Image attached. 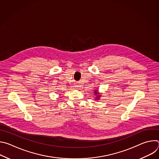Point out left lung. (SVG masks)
<instances>
[{"label":"left lung","instance_id":"left-lung-1","mask_svg":"<svg viewBox=\"0 0 159 159\" xmlns=\"http://www.w3.org/2000/svg\"><path fill=\"white\" fill-rule=\"evenodd\" d=\"M98 90H95V91H94V94L96 96V100H99V97H100L99 94L98 93Z\"/></svg>","mask_w":159,"mask_h":159}]
</instances>
